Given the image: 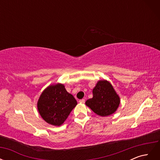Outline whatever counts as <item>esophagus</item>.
Here are the masks:
<instances>
[{
    "mask_svg": "<svg viewBox=\"0 0 160 160\" xmlns=\"http://www.w3.org/2000/svg\"><path fill=\"white\" fill-rule=\"evenodd\" d=\"M85 100L84 99H82L79 100V103H85Z\"/></svg>",
    "mask_w": 160,
    "mask_h": 160,
    "instance_id": "esophagus-1",
    "label": "esophagus"
}]
</instances>
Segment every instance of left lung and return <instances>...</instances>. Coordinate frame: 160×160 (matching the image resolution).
Returning <instances> with one entry per match:
<instances>
[{
  "mask_svg": "<svg viewBox=\"0 0 160 160\" xmlns=\"http://www.w3.org/2000/svg\"><path fill=\"white\" fill-rule=\"evenodd\" d=\"M120 103V98L112 85L106 80H100L93 89V98L85 104L97 115L105 117L115 113Z\"/></svg>",
  "mask_w": 160,
  "mask_h": 160,
  "instance_id": "obj_1",
  "label": "left lung"
}]
</instances>
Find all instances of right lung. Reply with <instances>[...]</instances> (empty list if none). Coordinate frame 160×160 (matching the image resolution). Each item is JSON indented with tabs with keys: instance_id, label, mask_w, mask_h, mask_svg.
<instances>
[{
	"instance_id": "right-lung-1",
	"label": "right lung",
	"mask_w": 160,
	"mask_h": 160,
	"mask_svg": "<svg viewBox=\"0 0 160 160\" xmlns=\"http://www.w3.org/2000/svg\"><path fill=\"white\" fill-rule=\"evenodd\" d=\"M77 102L64 85H51L42 91L37 102L41 118L49 124L60 126L68 118Z\"/></svg>"
}]
</instances>
